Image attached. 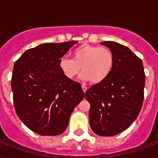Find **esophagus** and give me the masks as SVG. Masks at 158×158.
I'll return each mask as SVG.
<instances>
[{
  "label": "esophagus",
  "instance_id": "obj_1",
  "mask_svg": "<svg viewBox=\"0 0 158 158\" xmlns=\"http://www.w3.org/2000/svg\"><path fill=\"white\" fill-rule=\"evenodd\" d=\"M82 89H83V91L84 92V94H85V93H86V91H87V87L85 86V85H82Z\"/></svg>",
  "mask_w": 158,
  "mask_h": 158
}]
</instances>
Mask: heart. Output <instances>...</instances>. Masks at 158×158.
Listing matches in <instances>:
<instances>
[{
	"mask_svg": "<svg viewBox=\"0 0 158 158\" xmlns=\"http://www.w3.org/2000/svg\"><path fill=\"white\" fill-rule=\"evenodd\" d=\"M114 66V55L107 48L89 44L81 45L72 52V59L63 57L59 67L66 79H75L81 71V79L94 84L107 79Z\"/></svg>",
	"mask_w": 158,
	"mask_h": 158,
	"instance_id": "heart-1",
	"label": "heart"
}]
</instances>
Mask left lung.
I'll use <instances>...</instances> for the list:
<instances>
[{
	"label": "left lung",
	"mask_w": 158,
	"mask_h": 158,
	"mask_svg": "<svg viewBox=\"0 0 158 158\" xmlns=\"http://www.w3.org/2000/svg\"><path fill=\"white\" fill-rule=\"evenodd\" d=\"M114 55V66L105 81L87 90L89 124L96 135L114 136L138 117L144 98L145 73L139 57L124 45L102 42Z\"/></svg>",
	"instance_id": "obj_1"
}]
</instances>
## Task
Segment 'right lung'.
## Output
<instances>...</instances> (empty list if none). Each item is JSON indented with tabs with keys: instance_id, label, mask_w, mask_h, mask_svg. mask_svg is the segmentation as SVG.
Wrapping results in <instances>:
<instances>
[{
	"instance_id": "1",
	"label": "right lung",
	"mask_w": 158,
	"mask_h": 158,
	"mask_svg": "<svg viewBox=\"0 0 158 158\" xmlns=\"http://www.w3.org/2000/svg\"><path fill=\"white\" fill-rule=\"evenodd\" d=\"M78 42L43 43L28 49L14 64L11 89L16 114L40 135H60L84 98L79 83L66 79L60 60Z\"/></svg>"
}]
</instances>
